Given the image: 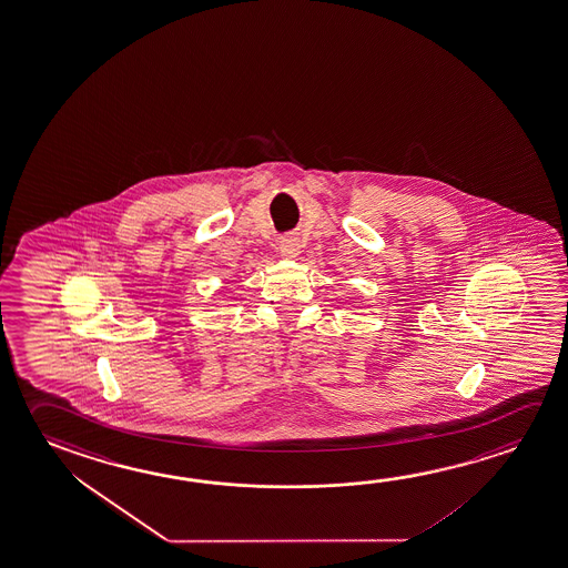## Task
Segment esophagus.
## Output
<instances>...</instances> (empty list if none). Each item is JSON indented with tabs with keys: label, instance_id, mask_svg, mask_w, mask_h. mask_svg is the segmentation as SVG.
I'll list each match as a JSON object with an SVG mask.
<instances>
[{
	"label": "esophagus",
	"instance_id": "esophagus-1",
	"mask_svg": "<svg viewBox=\"0 0 568 568\" xmlns=\"http://www.w3.org/2000/svg\"><path fill=\"white\" fill-rule=\"evenodd\" d=\"M280 252L283 253L285 257H297L298 253H301V245H298L297 237H281Z\"/></svg>",
	"mask_w": 568,
	"mask_h": 568
}]
</instances>
